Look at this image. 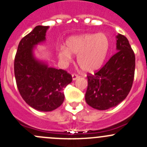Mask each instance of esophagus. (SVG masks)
<instances>
[{"label":"esophagus","mask_w":147,"mask_h":147,"mask_svg":"<svg viewBox=\"0 0 147 147\" xmlns=\"http://www.w3.org/2000/svg\"><path fill=\"white\" fill-rule=\"evenodd\" d=\"M72 80H77V79L79 78V76L78 75H77V74H72Z\"/></svg>","instance_id":"34e87169"}]
</instances>
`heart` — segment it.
Returning a JSON list of instances; mask_svg holds the SVG:
<instances>
[{
    "instance_id": "b5f03b06",
    "label": "heart",
    "mask_w": 147,
    "mask_h": 147,
    "mask_svg": "<svg viewBox=\"0 0 147 147\" xmlns=\"http://www.w3.org/2000/svg\"><path fill=\"white\" fill-rule=\"evenodd\" d=\"M110 49V41L103 33L84 34L69 37L65 42V48L58 51V56L62 62L67 63L72 55H78V65L85 72L98 69L106 60Z\"/></svg>"
}]
</instances>
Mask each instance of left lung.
Masks as SVG:
<instances>
[{"mask_svg": "<svg viewBox=\"0 0 147 147\" xmlns=\"http://www.w3.org/2000/svg\"><path fill=\"white\" fill-rule=\"evenodd\" d=\"M116 52L99 70L88 73L86 103L97 110L116 106L129 94L135 77V55L124 35L117 36Z\"/></svg>", "mask_w": 147, "mask_h": 147, "instance_id": "obj_1", "label": "left lung"}]
</instances>
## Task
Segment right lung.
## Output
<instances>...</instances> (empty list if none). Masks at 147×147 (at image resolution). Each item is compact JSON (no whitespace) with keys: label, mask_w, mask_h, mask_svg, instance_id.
<instances>
[{"label":"right lung","mask_w":147,"mask_h":147,"mask_svg":"<svg viewBox=\"0 0 147 147\" xmlns=\"http://www.w3.org/2000/svg\"><path fill=\"white\" fill-rule=\"evenodd\" d=\"M48 26H36L20 41L14 62L18 89L24 101L40 111H51L63 103V88L72 82L70 74L36 61L33 48L46 39Z\"/></svg>","instance_id":"add662e5"}]
</instances>
